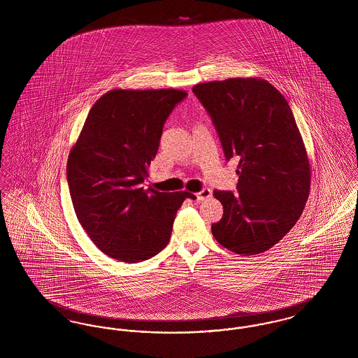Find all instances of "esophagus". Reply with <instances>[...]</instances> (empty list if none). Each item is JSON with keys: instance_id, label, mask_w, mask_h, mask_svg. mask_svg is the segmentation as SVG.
<instances>
[{"instance_id": "34e87169", "label": "esophagus", "mask_w": 358, "mask_h": 358, "mask_svg": "<svg viewBox=\"0 0 358 358\" xmlns=\"http://www.w3.org/2000/svg\"><path fill=\"white\" fill-rule=\"evenodd\" d=\"M212 196V190L209 189V187H204V189H201L197 194H196V199H197V201H204L206 199H209Z\"/></svg>"}]
</instances>
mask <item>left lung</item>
<instances>
[{"mask_svg":"<svg viewBox=\"0 0 358 358\" xmlns=\"http://www.w3.org/2000/svg\"><path fill=\"white\" fill-rule=\"evenodd\" d=\"M193 94L215 124L225 159H238V192H213L224 213L212 234L235 254H262L298 222L310 192V164L294 114L263 79L201 83Z\"/></svg>","mask_w":358,"mask_h":358,"instance_id":"8db88e82","label":"left lung"}]
</instances>
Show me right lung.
Returning <instances> with one entry per match:
<instances>
[{"label": "right lung", "mask_w": 358, "mask_h": 358, "mask_svg": "<svg viewBox=\"0 0 358 358\" xmlns=\"http://www.w3.org/2000/svg\"><path fill=\"white\" fill-rule=\"evenodd\" d=\"M180 90H111L101 96L69 153L67 180L78 220L95 245L138 263L171 240L187 192L143 189L164 124L187 98Z\"/></svg>", "instance_id": "1"}]
</instances>
